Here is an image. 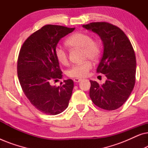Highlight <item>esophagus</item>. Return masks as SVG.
<instances>
[{"mask_svg":"<svg viewBox=\"0 0 148 148\" xmlns=\"http://www.w3.org/2000/svg\"><path fill=\"white\" fill-rule=\"evenodd\" d=\"M73 81L75 82H81V81H82V79H79V78H75L74 79H73Z\"/></svg>","mask_w":148,"mask_h":148,"instance_id":"34e87169","label":"esophagus"}]
</instances>
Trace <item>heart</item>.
<instances>
[{"mask_svg":"<svg viewBox=\"0 0 148 148\" xmlns=\"http://www.w3.org/2000/svg\"><path fill=\"white\" fill-rule=\"evenodd\" d=\"M66 44L71 48L83 50V55L85 58L96 60L100 57L101 45L97 40H92L90 34L82 32H77L72 34L66 40ZM56 60L59 63L66 64L68 62L67 52L63 48L57 46L54 50ZM92 67L90 61L87 60L84 63L73 65L67 71V75L74 78H84L88 76L89 71Z\"/></svg>","mask_w":148,"mask_h":148,"instance_id":"1","label":"heart"}]
</instances>
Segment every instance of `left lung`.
<instances>
[{
	"label": "left lung",
	"mask_w": 148,
	"mask_h": 148,
	"mask_svg": "<svg viewBox=\"0 0 148 148\" xmlns=\"http://www.w3.org/2000/svg\"><path fill=\"white\" fill-rule=\"evenodd\" d=\"M83 27L100 36L104 51L97 73L107 79L100 85L90 80V97L95 105L104 110L120 108L134 88L136 58L130 40L120 28L107 22H93Z\"/></svg>",
	"instance_id": "8db88e82"
}]
</instances>
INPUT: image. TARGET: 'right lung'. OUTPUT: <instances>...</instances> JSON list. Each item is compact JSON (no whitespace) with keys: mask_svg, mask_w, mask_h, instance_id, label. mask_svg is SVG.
<instances>
[{"mask_svg":"<svg viewBox=\"0 0 148 148\" xmlns=\"http://www.w3.org/2000/svg\"><path fill=\"white\" fill-rule=\"evenodd\" d=\"M74 29L44 25L28 37L20 49L17 60L20 85L31 104L44 114H60L69 106L73 81L64 80V84L58 87L51 86L50 82L62 77L54 50L59 40Z\"/></svg>","mask_w":148,"mask_h":148,"instance_id":"obj_1","label":"right lung"}]
</instances>
